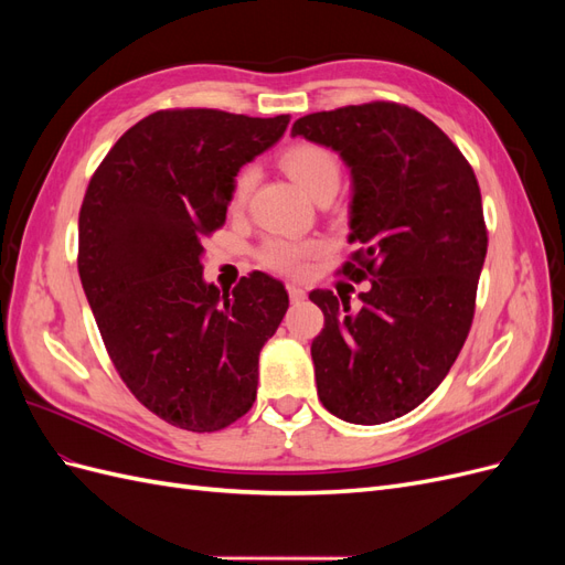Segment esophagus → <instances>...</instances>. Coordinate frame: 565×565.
Instances as JSON below:
<instances>
[{
  "label": "esophagus",
  "mask_w": 565,
  "mask_h": 565,
  "mask_svg": "<svg viewBox=\"0 0 565 565\" xmlns=\"http://www.w3.org/2000/svg\"><path fill=\"white\" fill-rule=\"evenodd\" d=\"M287 292H289V299H292V301H301V299H306V292H303V289H301L299 285H295V282H289V285H287Z\"/></svg>",
  "instance_id": "esophagus-1"
}]
</instances>
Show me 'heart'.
<instances>
[{
    "label": "heart",
    "mask_w": 565,
    "mask_h": 565,
    "mask_svg": "<svg viewBox=\"0 0 565 565\" xmlns=\"http://www.w3.org/2000/svg\"><path fill=\"white\" fill-rule=\"evenodd\" d=\"M285 172L292 177V181L301 188V191L316 198L320 191L330 185H339L341 167L334 158V152L316 146V143H299L289 148L282 156ZM256 183V169L243 167L237 172L233 188H231V207L241 210L247 202L252 188ZM318 252L316 243H299L287 241V237H268V241L259 249V262L280 273H299L311 254Z\"/></svg>",
    "instance_id": "1"
}]
</instances>
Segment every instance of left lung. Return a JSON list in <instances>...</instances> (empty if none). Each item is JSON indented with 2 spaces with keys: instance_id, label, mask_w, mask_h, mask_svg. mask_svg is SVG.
<instances>
[{
  "instance_id": "8db88e82",
  "label": "left lung",
  "mask_w": 565,
  "mask_h": 565,
  "mask_svg": "<svg viewBox=\"0 0 565 565\" xmlns=\"http://www.w3.org/2000/svg\"><path fill=\"white\" fill-rule=\"evenodd\" d=\"M292 136L332 148L351 169V235L341 273L370 280L353 311L313 289L318 398L339 419L384 424L446 380L465 347L488 252L481 188L459 148L422 113L374 100L303 115Z\"/></svg>"
}]
</instances>
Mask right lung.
<instances>
[{"instance_id":"1","label":"right lung","mask_w":565,"mask_h":565,"mask_svg":"<svg viewBox=\"0 0 565 565\" xmlns=\"http://www.w3.org/2000/svg\"><path fill=\"white\" fill-rule=\"evenodd\" d=\"M287 122L158 110L119 136L84 195L77 268L98 332L127 388L179 429L218 431L247 413L289 306L262 270L231 295L202 278V241L224 226L237 172Z\"/></svg>"}]
</instances>
